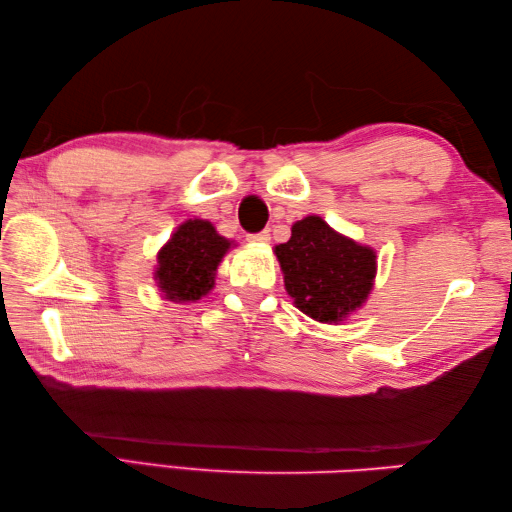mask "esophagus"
Returning <instances> with one entry per match:
<instances>
[{"mask_svg": "<svg viewBox=\"0 0 512 512\" xmlns=\"http://www.w3.org/2000/svg\"><path fill=\"white\" fill-rule=\"evenodd\" d=\"M248 242L253 244H268L270 242V233L268 231H259V233H250Z\"/></svg>", "mask_w": 512, "mask_h": 512, "instance_id": "obj_1", "label": "esophagus"}]
</instances>
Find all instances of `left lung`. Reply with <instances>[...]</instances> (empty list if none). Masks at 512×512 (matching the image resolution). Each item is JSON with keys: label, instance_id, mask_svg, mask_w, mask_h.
<instances>
[{"label": "left lung", "instance_id": "8db88e82", "mask_svg": "<svg viewBox=\"0 0 512 512\" xmlns=\"http://www.w3.org/2000/svg\"><path fill=\"white\" fill-rule=\"evenodd\" d=\"M284 284L295 306L314 321H341L367 299L376 253L310 215L292 224L286 244L275 246Z\"/></svg>", "mask_w": 512, "mask_h": 512}]
</instances>
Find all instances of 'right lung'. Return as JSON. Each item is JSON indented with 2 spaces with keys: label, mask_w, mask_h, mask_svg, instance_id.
Segmentation results:
<instances>
[{
  "label": "right lung",
  "mask_w": 512,
  "mask_h": 512,
  "mask_svg": "<svg viewBox=\"0 0 512 512\" xmlns=\"http://www.w3.org/2000/svg\"><path fill=\"white\" fill-rule=\"evenodd\" d=\"M231 246L211 222L189 220L158 253L156 279L171 301H198L213 288L215 270Z\"/></svg>",
  "instance_id": "1"
}]
</instances>
